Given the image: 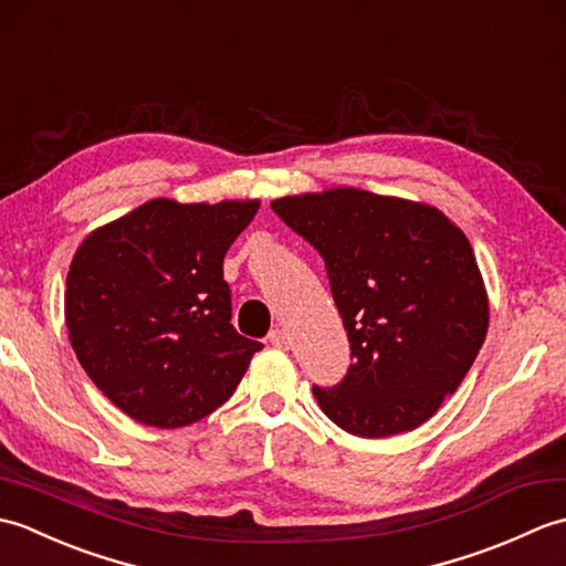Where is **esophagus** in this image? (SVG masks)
I'll return each instance as SVG.
<instances>
[{
	"mask_svg": "<svg viewBox=\"0 0 566 566\" xmlns=\"http://www.w3.org/2000/svg\"><path fill=\"white\" fill-rule=\"evenodd\" d=\"M268 340H270L274 347H284V350L292 345L290 335H286L282 328H274V331L268 335Z\"/></svg>",
	"mask_w": 566,
	"mask_h": 566,
	"instance_id": "esophagus-1",
	"label": "esophagus"
}]
</instances>
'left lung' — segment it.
<instances>
[{
	"label": "left lung",
	"instance_id": "left-lung-1",
	"mask_svg": "<svg viewBox=\"0 0 566 566\" xmlns=\"http://www.w3.org/2000/svg\"><path fill=\"white\" fill-rule=\"evenodd\" d=\"M274 213L326 262L353 365L314 396L357 438L408 432L457 391L484 345L489 296L467 235L428 203L338 187Z\"/></svg>",
	"mask_w": 566,
	"mask_h": 566
}]
</instances>
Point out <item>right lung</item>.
I'll return each instance as SVG.
<instances>
[{
	"instance_id": "add662e5",
	"label": "right lung",
	"mask_w": 566,
	"mask_h": 566,
	"mask_svg": "<svg viewBox=\"0 0 566 566\" xmlns=\"http://www.w3.org/2000/svg\"><path fill=\"white\" fill-rule=\"evenodd\" d=\"M258 199H153L92 231L67 272L70 345L126 416L182 428L231 399L262 343L231 323L223 258Z\"/></svg>"
}]
</instances>
